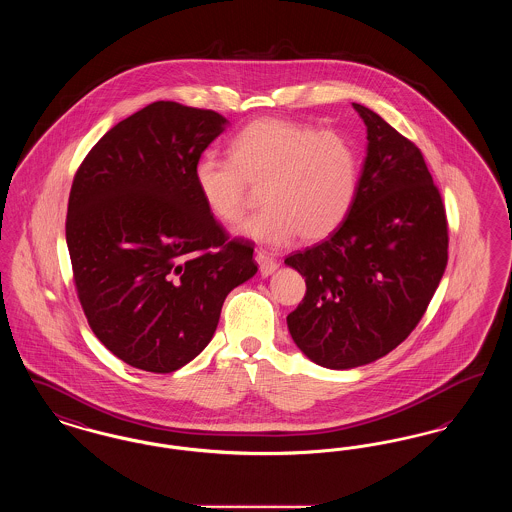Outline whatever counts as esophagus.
<instances>
[{"instance_id":"obj_1","label":"esophagus","mask_w":512,"mask_h":512,"mask_svg":"<svg viewBox=\"0 0 512 512\" xmlns=\"http://www.w3.org/2000/svg\"><path fill=\"white\" fill-rule=\"evenodd\" d=\"M255 261H257V265H259L261 276H265V278H268L270 274H274V272H276V268H278L276 259H274V257H270V255L265 253V251H257V253H255Z\"/></svg>"}]
</instances>
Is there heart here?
I'll return each mask as SVG.
<instances>
[{"label": "heart", "mask_w": 512, "mask_h": 512, "mask_svg": "<svg viewBox=\"0 0 512 512\" xmlns=\"http://www.w3.org/2000/svg\"><path fill=\"white\" fill-rule=\"evenodd\" d=\"M194 184L211 217L232 224L247 207L249 188L263 186L265 209L238 232L255 242L286 244L332 236L347 219L359 186L353 144L332 130L286 119H257L230 142V159L203 155Z\"/></svg>", "instance_id": "obj_1"}]
</instances>
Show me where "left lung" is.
Wrapping results in <instances>:
<instances>
[{
    "label": "left lung",
    "instance_id": "8db88e82",
    "mask_svg": "<svg viewBox=\"0 0 512 512\" xmlns=\"http://www.w3.org/2000/svg\"><path fill=\"white\" fill-rule=\"evenodd\" d=\"M355 203L322 244L284 263L307 284L288 330L313 363L347 370L388 355L424 315L447 265V220L420 149L365 105Z\"/></svg>",
    "mask_w": 512,
    "mask_h": 512
}]
</instances>
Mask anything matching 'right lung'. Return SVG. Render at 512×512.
<instances>
[{"label":"right lung","mask_w":512,"mask_h":512,"mask_svg":"<svg viewBox=\"0 0 512 512\" xmlns=\"http://www.w3.org/2000/svg\"><path fill=\"white\" fill-rule=\"evenodd\" d=\"M228 121L155 101L113 126L74 176L67 247L84 315L126 365L167 374L213 338L226 295L255 276L253 247L228 242L194 184Z\"/></svg>","instance_id":"add662e5"}]
</instances>
